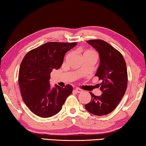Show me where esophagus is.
I'll list each match as a JSON object with an SVG mask.
<instances>
[{
    "label": "esophagus",
    "instance_id": "esophagus-1",
    "mask_svg": "<svg viewBox=\"0 0 146 146\" xmlns=\"http://www.w3.org/2000/svg\"><path fill=\"white\" fill-rule=\"evenodd\" d=\"M75 91H76V93H82V90H81V89H80V88H76L75 89Z\"/></svg>",
    "mask_w": 146,
    "mask_h": 146
}]
</instances>
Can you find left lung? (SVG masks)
Segmentation results:
<instances>
[{
	"instance_id": "8db88e82",
	"label": "left lung",
	"mask_w": 146,
	"mask_h": 146,
	"mask_svg": "<svg viewBox=\"0 0 146 146\" xmlns=\"http://www.w3.org/2000/svg\"><path fill=\"white\" fill-rule=\"evenodd\" d=\"M87 42L99 53L100 65L95 76L102 81L100 90L103 93L95 96L90 92L91 100L85 108L93 115H106L117 108L126 91V64L122 54L106 42L97 39Z\"/></svg>"
}]
</instances>
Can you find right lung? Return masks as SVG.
I'll list each match as a JSON object with an SVG mask.
<instances>
[{
	"label": "right lung",
	"instance_id": "obj_1",
	"mask_svg": "<svg viewBox=\"0 0 146 146\" xmlns=\"http://www.w3.org/2000/svg\"><path fill=\"white\" fill-rule=\"evenodd\" d=\"M76 44L50 42L29 51L24 57L19 84L24 102L35 115L48 118L57 114L72 93L71 85L51 88L49 78L53 69L62 65L65 54Z\"/></svg>",
	"mask_w": 146,
	"mask_h": 146
}]
</instances>
